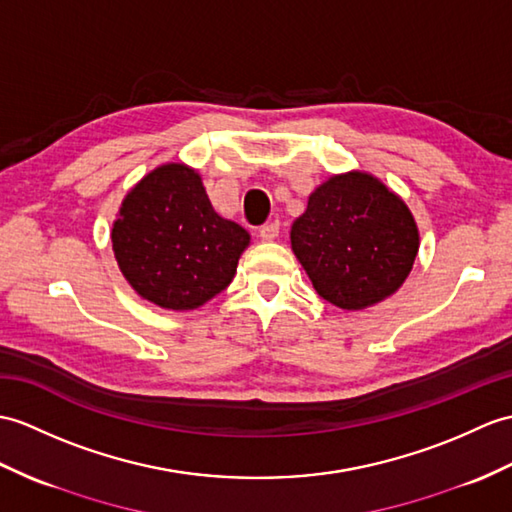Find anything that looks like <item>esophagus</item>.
Returning <instances> with one entry per match:
<instances>
[{"label":"esophagus","mask_w":512,"mask_h":512,"mask_svg":"<svg viewBox=\"0 0 512 512\" xmlns=\"http://www.w3.org/2000/svg\"><path fill=\"white\" fill-rule=\"evenodd\" d=\"M259 237L264 242H272V240H277L279 237V222H268V224H264V227L259 229Z\"/></svg>","instance_id":"1"}]
</instances>
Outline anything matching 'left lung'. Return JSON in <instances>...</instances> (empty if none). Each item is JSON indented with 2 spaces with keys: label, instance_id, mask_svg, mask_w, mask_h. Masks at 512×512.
Listing matches in <instances>:
<instances>
[{
  "label": "left lung",
  "instance_id": "8db88e82",
  "mask_svg": "<svg viewBox=\"0 0 512 512\" xmlns=\"http://www.w3.org/2000/svg\"><path fill=\"white\" fill-rule=\"evenodd\" d=\"M314 290L340 310H364L395 294L419 253V229L395 192L366 172L316 187L290 231Z\"/></svg>",
  "mask_w": 512,
  "mask_h": 512
}]
</instances>
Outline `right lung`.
<instances>
[{
    "mask_svg": "<svg viewBox=\"0 0 512 512\" xmlns=\"http://www.w3.org/2000/svg\"><path fill=\"white\" fill-rule=\"evenodd\" d=\"M111 242L141 299L185 312L227 288L251 235L218 216L196 170L165 163L126 194Z\"/></svg>",
    "mask_w": 512,
    "mask_h": 512,
    "instance_id": "obj_1",
    "label": "right lung"
}]
</instances>
